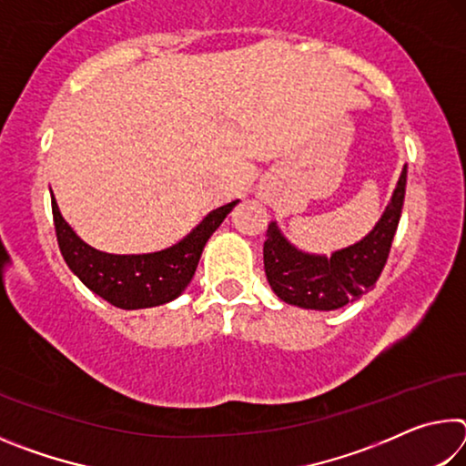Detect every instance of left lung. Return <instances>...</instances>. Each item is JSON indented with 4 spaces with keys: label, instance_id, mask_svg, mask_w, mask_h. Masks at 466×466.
<instances>
[{
    "label": "left lung",
    "instance_id": "obj_1",
    "mask_svg": "<svg viewBox=\"0 0 466 466\" xmlns=\"http://www.w3.org/2000/svg\"><path fill=\"white\" fill-rule=\"evenodd\" d=\"M407 167L374 230L333 255H309L286 240L275 222L267 228L263 247L265 275L283 302L309 310H337L374 286L389 258L403 211Z\"/></svg>",
    "mask_w": 466,
    "mask_h": 466
}]
</instances>
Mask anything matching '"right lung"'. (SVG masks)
<instances>
[{
	"label": "right lung",
	"instance_id": "right-lung-1",
	"mask_svg": "<svg viewBox=\"0 0 466 466\" xmlns=\"http://www.w3.org/2000/svg\"><path fill=\"white\" fill-rule=\"evenodd\" d=\"M238 201L209 211L203 222L170 248L147 255H110L92 248L63 219L51 193L55 234L69 269L86 288L116 309L137 310L167 304L183 294L199 265L205 242Z\"/></svg>",
	"mask_w": 466,
	"mask_h": 466
}]
</instances>
